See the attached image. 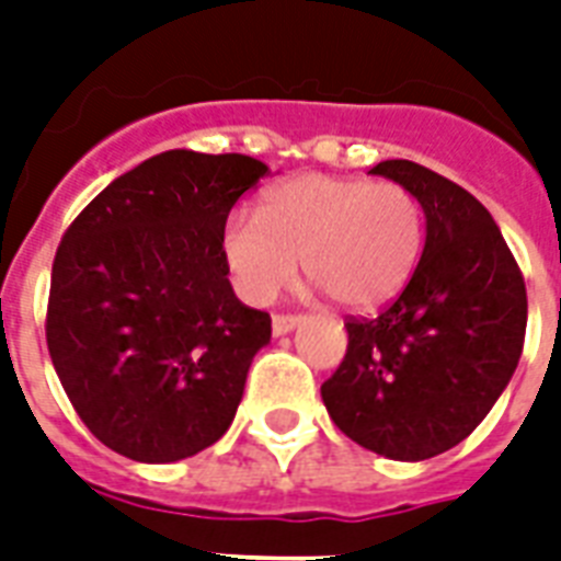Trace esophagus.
<instances>
[{"label": "esophagus", "instance_id": "34e87169", "mask_svg": "<svg viewBox=\"0 0 561 561\" xmlns=\"http://www.w3.org/2000/svg\"><path fill=\"white\" fill-rule=\"evenodd\" d=\"M302 323V314H276L273 317V334L279 337V334H288L290 329H297Z\"/></svg>", "mask_w": 561, "mask_h": 561}]
</instances>
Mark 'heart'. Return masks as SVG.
Instances as JSON below:
<instances>
[{
	"instance_id": "1",
	"label": "heart",
	"mask_w": 561,
	"mask_h": 561,
	"mask_svg": "<svg viewBox=\"0 0 561 561\" xmlns=\"http://www.w3.org/2000/svg\"><path fill=\"white\" fill-rule=\"evenodd\" d=\"M425 244L422 203L396 180L302 174L273 186L259 215L232 211L220 255L238 294L267 306L297 279V259L341 308L373 311L399 297Z\"/></svg>"
}]
</instances>
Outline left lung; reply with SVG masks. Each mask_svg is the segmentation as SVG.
<instances>
[{
	"label": "left lung",
	"mask_w": 561,
	"mask_h": 561,
	"mask_svg": "<svg viewBox=\"0 0 561 561\" xmlns=\"http://www.w3.org/2000/svg\"><path fill=\"white\" fill-rule=\"evenodd\" d=\"M425 209V250L399 297L346 317L350 346L320 387L352 443L390 460H427L462 443L513 378L527 288L486 206L410 160L378 162Z\"/></svg>",
	"instance_id": "8db88e82"
}]
</instances>
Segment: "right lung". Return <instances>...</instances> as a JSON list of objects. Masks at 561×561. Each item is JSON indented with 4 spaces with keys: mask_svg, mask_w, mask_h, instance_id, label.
<instances>
[{
    "mask_svg": "<svg viewBox=\"0 0 561 561\" xmlns=\"http://www.w3.org/2000/svg\"><path fill=\"white\" fill-rule=\"evenodd\" d=\"M264 174L244 153L165 151L60 238L48 355L75 413L122 457L186 460L232 425L271 314L232 294L220 229Z\"/></svg>",
    "mask_w": 561,
    "mask_h": 561,
    "instance_id": "right-lung-1",
    "label": "right lung"
}]
</instances>
